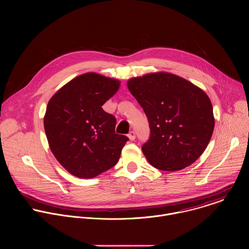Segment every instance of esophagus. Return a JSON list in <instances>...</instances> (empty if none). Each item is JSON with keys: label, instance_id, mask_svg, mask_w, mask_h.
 <instances>
[{"label": "esophagus", "instance_id": "1", "mask_svg": "<svg viewBox=\"0 0 249 249\" xmlns=\"http://www.w3.org/2000/svg\"><path fill=\"white\" fill-rule=\"evenodd\" d=\"M128 138L130 139V141H134L136 139V133L135 131H131L129 134H128Z\"/></svg>", "mask_w": 249, "mask_h": 249}]
</instances>
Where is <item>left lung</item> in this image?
Segmentation results:
<instances>
[{
    "label": "left lung",
    "mask_w": 249,
    "mask_h": 249,
    "mask_svg": "<svg viewBox=\"0 0 249 249\" xmlns=\"http://www.w3.org/2000/svg\"><path fill=\"white\" fill-rule=\"evenodd\" d=\"M127 86L149 121L150 138L142 146L149 162L158 169L175 171L197 160L215 126L208 95L168 73L134 78Z\"/></svg>",
    "instance_id": "8db88e82"
}]
</instances>
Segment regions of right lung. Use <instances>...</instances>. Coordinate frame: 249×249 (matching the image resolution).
I'll use <instances>...</instances> for the list:
<instances>
[{
    "mask_svg": "<svg viewBox=\"0 0 249 249\" xmlns=\"http://www.w3.org/2000/svg\"><path fill=\"white\" fill-rule=\"evenodd\" d=\"M119 86V81L87 73L61 88L48 102L44 129L49 147L77 177L92 178L113 167L129 140L115 133L116 118L102 109Z\"/></svg>",
    "mask_w": 249,
    "mask_h": 249,
    "instance_id": "right-lung-1",
    "label": "right lung"
}]
</instances>
